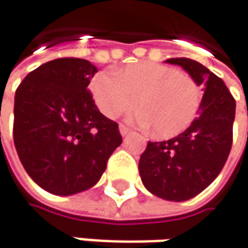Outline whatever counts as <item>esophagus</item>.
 Masks as SVG:
<instances>
[{
    "instance_id": "1",
    "label": "esophagus",
    "mask_w": 248,
    "mask_h": 248,
    "mask_svg": "<svg viewBox=\"0 0 248 248\" xmlns=\"http://www.w3.org/2000/svg\"><path fill=\"white\" fill-rule=\"evenodd\" d=\"M119 132H121V135L126 136L129 132H130V129L129 127H126L124 124H119Z\"/></svg>"
}]
</instances>
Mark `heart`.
Here are the masks:
<instances>
[{
	"label": "heart",
	"mask_w": 248,
	"mask_h": 248,
	"mask_svg": "<svg viewBox=\"0 0 248 248\" xmlns=\"http://www.w3.org/2000/svg\"><path fill=\"white\" fill-rule=\"evenodd\" d=\"M92 92L100 111L111 119L130 111L139 101L141 109L130 121L140 126L151 124L153 135L158 137H172L186 130L201 105V90L196 81L155 62L100 72L93 79Z\"/></svg>",
	"instance_id": "obj_1"
}]
</instances>
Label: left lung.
Here are the masks:
<instances>
[{"instance_id":"left-lung-1","label":"left lung","mask_w":248,"mask_h":248,"mask_svg":"<svg viewBox=\"0 0 248 248\" xmlns=\"http://www.w3.org/2000/svg\"><path fill=\"white\" fill-rule=\"evenodd\" d=\"M205 92L199 116L187 129L167 141H148L139 161L145 188L168 201H186L200 194L219 175L233 141L236 101L226 84L200 62L170 58Z\"/></svg>"}]
</instances>
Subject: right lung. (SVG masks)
Returning <instances> with one entry per match:
<instances>
[{
  "instance_id": "obj_1",
  "label": "right lung",
  "mask_w": 248,
  "mask_h": 248,
  "mask_svg": "<svg viewBox=\"0 0 248 248\" xmlns=\"http://www.w3.org/2000/svg\"><path fill=\"white\" fill-rule=\"evenodd\" d=\"M97 68L80 58H58L19 84L14 141L29 176L57 196L93 187L122 143L118 124L100 112L89 92Z\"/></svg>"
}]
</instances>
